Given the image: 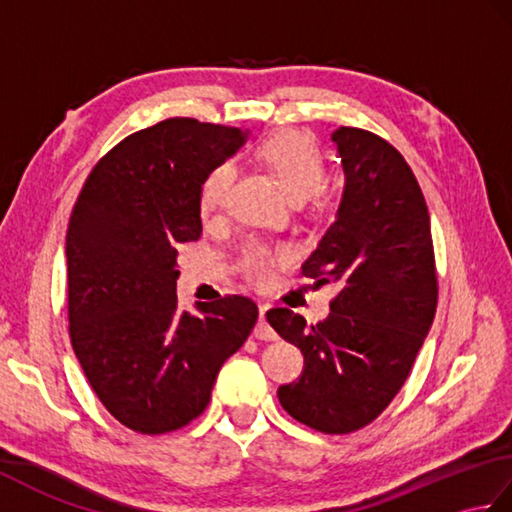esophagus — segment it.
Returning a JSON list of instances; mask_svg holds the SVG:
<instances>
[{
	"label": "esophagus",
	"instance_id": "34e87169",
	"mask_svg": "<svg viewBox=\"0 0 512 512\" xmlns=\"http://www.w3.org/2000/svg\"><path fill=\"white\" fill-rule=\"evenodd\" d=\"M266 312H268V306L259 308V321L255 325V332L253 334H255V339H259V341H275L277 339V332L268 325Z\"/></svg>",
	"mask_w": 512,
	"mask_h": 512
}]
</instances>
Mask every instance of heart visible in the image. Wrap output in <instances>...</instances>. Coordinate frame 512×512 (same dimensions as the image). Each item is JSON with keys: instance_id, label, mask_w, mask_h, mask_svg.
<instances>
[{"instance_id": "1", "label": "heart", "mask_w": 512, "mask_h": 512, "mask_svg": "<svg viewBox=\"0 0 512 512\" xmlns=\"http://www.w3.org/2000/svg\"><path fill=\"white\" fill-rule=\"evenodd\" d=\"M257 160L275 173L281 187L288 191L292 200H308L325 182V160L312 136L299 129H279L270 134L255 149ZM233 184V167L228 162H217L206 171L198 191V209L204 220H215L222 215ZM286 255L253 250L246 259V275L257 286H264L273 277V270Z\"/></svg>"}]
</instances>
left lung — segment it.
<instances>
[{"label": "left lung", "instance_id": "left-lung-1", "mask_svg": "<svg viewBox=\"0 0 512 512\" xmlns=\"http://www.w3.org/2000/svg\"><path fill=\"white\" fill-rule=\"evenodd\" d=\"M332 140L343 198L301 275L341 290L317 325L288 308L266 319L303 354L301 376L277 391L281 407L343 436L376 420L405 385L436 317L438 277L427 202L407 160L358 127H339Z\"/></svg>", "mask_w": 512, "mask_h": 512}]
</instances>
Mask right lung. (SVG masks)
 <instances>
[{"instance_id": "obj_1", "label": "right lung", "mask_w": 512, "mask_h": 512, "mask_svg": "<svg viewBox=\"0 0 512 512\" xmlns=\"http://www.w3.org/2000/svg\"><path fill=\"white\" fill-rule=\"evenodd\" d=\"M237 127L167 118L96 162L65 235L72 350L103 407L145 436L176 431L211 400L217 372L257 323L226 295L178 308L176 257L198 242L206 171L244 145Z\"/></svg>"}]
</instances>
